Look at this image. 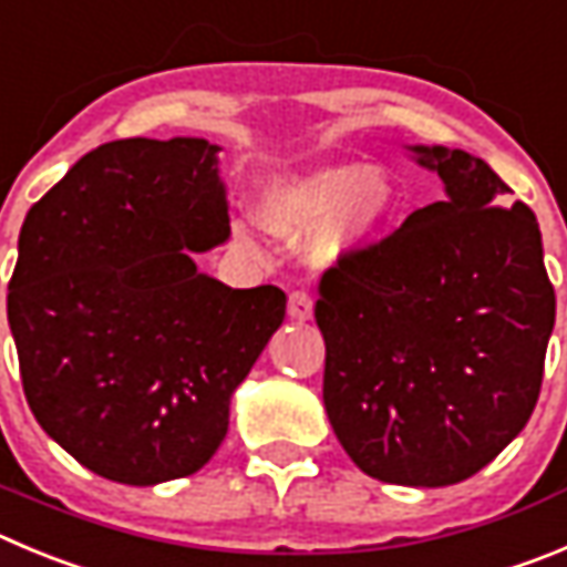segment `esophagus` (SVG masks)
Instances as JSON below:
<instances>
[{"label":"esophagus","mask_w":567,"mask_h":567,"mask_svg":"<svg viewBox=\"0 0 567 567\" xmlns=\"http://www.w3.org/2000/svg\"><path fill=\"white\" fill-rule=\"evenodd\" d=\"M288 316L293 321H308L313 319V299L305 290H293L288 299Z\"/></svg>","instance_id":"1"}]
</instances>
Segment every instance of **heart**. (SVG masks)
Returning <instances> with one entry per match:
<instances>
[{"label": "heart", "mask_w": 567, "mask_h": 567, "mask_svg": "<svg viewBox=\"0 0 567 567\" xmlns=\"http://www.w3.org/2000/svg\"><path fill=\"white\" fill-rule=\"evenodd\" d=\"M400 189L380 164H321L271 178L254 215L268 235L305 243L310 262L341 266L372 246L394 220Z\"/></svg>", "instance_id": "obj_1"}]
</instances>
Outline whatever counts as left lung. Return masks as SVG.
<instances>
[{"instance_id": "obj_1", "label": "left lung", "mask_w": 567, "mask_h": 567, "mask_svg": "<svg viewBox=\"0 0 567 567\" xmlns=\"http://www.w3.org/2000/svg\"><path fill=\"white\" fill-rule=\"evenodd\" d=\"M444 198L321 279L324 409L372 478L447 486L526 427L557 299L534 212L484 158L405 145Z\"/></svg>"}]
</instances>
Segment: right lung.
Here are the masks:
<instances>
[{
	"instance_id": "obj_1",
	"label": "right lung",
	"mask_w": 567,
	"mask_h": 567,
	"mask_svg": "<svg viewBox=\"0 0 567 567\" xmlns=\"http://www.w3.org/2000/svg\"><path fill=\"white\" fill-rule=\"evenodd\" d=\"M218 153L198 136L105 142L21 224L8 324L24 396L47 436L116 484L198 473L285 319L274 285L195 266L231 235Z\"/></svg>"
}]
</instances>
